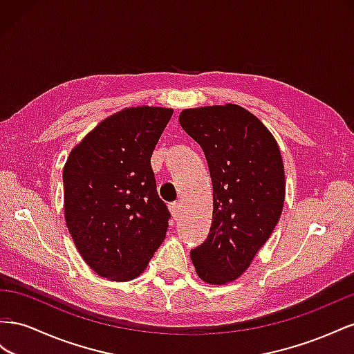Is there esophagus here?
<instances>
[{"mask_svg":"<svg viewBox=\"0 0 354 354\" xmlns=\"http://www.w3.org/2000/svg\"><path fill=\"white\" fill-rule=\"evenodd\" d=\"M170 210H171V215H174V218L178 219L180 215V210H183V206H180V203H178V201H175V203L170 205Z\"/></svg>","mask_w":354,"mask_h":354,"instance_id":"obj_1","label":"esophagus"}]
</instances>
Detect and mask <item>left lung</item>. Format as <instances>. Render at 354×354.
<instances>
[{
  "label": "left lung",
  "instance_id": "1",
  "mask_svg": "<svg viewBox=\"0 0 354 354\" xmlns=\"http://www.w3.org/2000/svg\"><path fill=\"white\" fill-rule=\"evenodd\" d=\"M179 123L203 149L214 185L212 227L191 261L206 283L225 285L249 268L277 225L283 161L274 136L239 105L185 109Z\"/></svg>",
  "mask_w": 354,
  "mask_h": 354
}]
</instances>
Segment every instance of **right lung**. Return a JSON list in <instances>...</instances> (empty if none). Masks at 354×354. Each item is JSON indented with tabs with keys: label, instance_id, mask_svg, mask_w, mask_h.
Listing matches in <instances>:
<instances>
[{
	"label": "right lung",
	"instance_id": "right-lung-1",
	"mask_svg": "<svg viewBox=\"0 0 354 354\" xmlns=\"http://www.w3.org/2000/svg\"><path fill=\"white\" fill-rule=\"evenodd\" d=\"M174 111L129 108L97 124L64 167L65 219L86 264L127 281L166 237L170 212L158 197L151 156Z\"/></svg>",
	"mask_w": 354,
	"mask_h": 354
}]
</instances>
